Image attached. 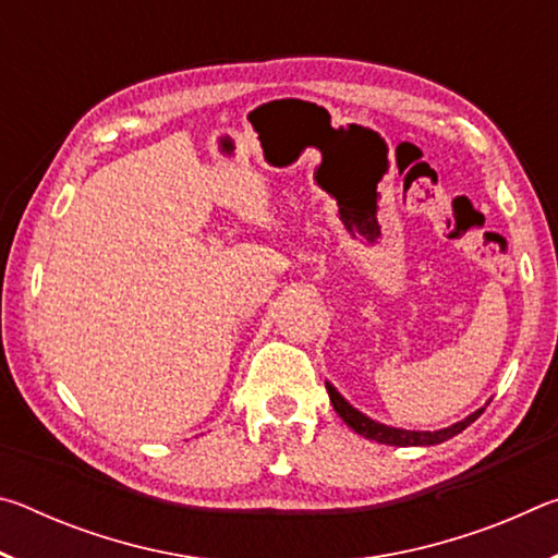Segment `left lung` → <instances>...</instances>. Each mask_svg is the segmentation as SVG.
Segmentation results:
<instances>
[{"instance_id": "8db88e82", "label": "left lung", "mask_w": 558, "mask_h": 558, "mask_svg": "<svg viewBox=\"0 0 558 558\" xmlns=\"http://www.w3.org/2000/svg\"><path fill=\"white\" fill-rule=\"evenodd\" d=\"M327 386V393H329V401H332L335 411L339 413V418H342L349 428H352L354 433H359V436L369 438V440H376V442H384V446H396V448H413V446H438V442L448 440L452 436H458V433L465 430L472 421H477L480 415H483L485 405L483 409L472 411L470 415H465V418L452 423V426L448 428H440V430H405V428H396V426H386V423H379L369 418V415L362 413L359 409H354L352 403H349L342 393H339L332 384L325 381Z\"/></svg>"}]
</instances>
